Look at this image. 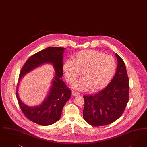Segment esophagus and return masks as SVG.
Returning <instances> with one entry per match:
<instances>
[{"label": "esophagus", "mask_w": 147, "mask_h": 147, "mask_svg": "<svg viewBox=\"0 0 147 147\" xmlns=\"http://www.w3.org/2000/svg\"><path fill=\"white\" fill-rule=\"evenodd\" d=\"M71 94H72L73 96H78L80 95V93L76 92H75V91H72L71 92Z\"/></svg>", "instance_id": "34e87169"}]
</instances>
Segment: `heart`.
I'll return each instance as SVG.
<instances>
[{
    "instance_id": "obj_1",
    "label": "heart",
    "mask_w": 147,
    "mask_h": 147,
    "mask_svg": "<svg viewBox=\"0 0 147 147\" xmlns=\"http://www.w3.org/2000/svg\"><path fill=\"white\" fill-rule=\"evenodd\" d=\"M115 70V61L111 55L97 50L80 51L63 65V71L67 82L71 83L82 76V79L74 82L72 88L79 91L93 92L104 88L111 80Z\"/></svg>"
}]
</instances>
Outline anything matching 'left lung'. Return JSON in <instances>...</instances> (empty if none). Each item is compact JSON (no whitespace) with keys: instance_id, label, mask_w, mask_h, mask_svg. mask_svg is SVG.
I'll use <instances>...</instances> for the list:
<instances>
[{"instance_id":"1","label":"left lung","mask_w":147,"mask_h":147,"mask_svg":"<svg viewBox=\"0 0 147 147\" xmlns=\"http://www.w3.org/2000/svg\"><path fill=\"white\" fill-rule=\"evenodd\" d=\"M117 65L115 76L108 86L94 95H85L84 119L94 126H105L121 117L129 98V80L125 64L115 54Z\"/></svg>"}]
</instances>
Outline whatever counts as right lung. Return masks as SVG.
<instances>
[{
  "mask_svg": "<svg viewBox=\"0 0 147 147\" xmlns=\"http://www.w3.org/2000/svg\"><path fill=\"white\" fill-rule=\"evenodd\" d=\"M65 50L64 47H49L36 53L26 61L20 74L16 91L18 104L26 117L42 126H48L57 122L60 119L65 104L71 97V90L61 79L63 76L62 59ZM44 64L53 65L55 71V76L48 94L40 105L27 106L19 97V84L26 74Z\"/></svg>",
  "mask_w": 147,
  "mask_h": 147,
  "instance_id": "1",
  "label": "right lung"
}]
</instances>
